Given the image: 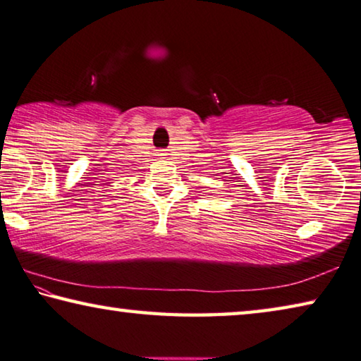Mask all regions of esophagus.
<instances>
[{
    "label": "esophagus",
    "mask_w": 361,
    "mask_h": 361,
    "mask_svg": "<svg viewBox=\"0 0 361 361\" xmlns=\"http://www.w3.org/2000/svg\"><path fill=\"white\" fill-rule=\"evenodd\" d=\"M166 155L168 154H164V152H158V157H160V158H166Z\"/></svg>",
    "instance_id": "esophagus-1"
}]
</instances>
